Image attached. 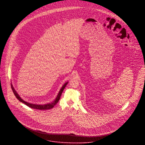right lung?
<instances>
[{"label":"right lung","instance_id":"right-lung-1","mask_svg":"<svg viewBox=\"0 0 145 145\" xmlns=\"http://www.w3.org/2000/svg\"><path fill=\"white\" fill-rule=\"evenodd\" d=\"M68 84V82H66V83H65L63 86H62V88L60 89L56 99L52 102L51 103H49L44 104H33L30 103H28L27 102H25L24 101L23 99L21 98V97L19 95V94H18V93L16 91V90H15V89L14 88L12 84H11V86H12V89L13 90V93L15 95L16 97L22 103H23L24 104H25L26 105H27L28 106L31 108H33V109H40V110H47V109H52L56 104L58 103V102L60 100V98L61 97V94H62V91L63 90V89H65V86H66V85Z\"/></svg>","mask_w":145,"mask_h":145}]
</instances>
